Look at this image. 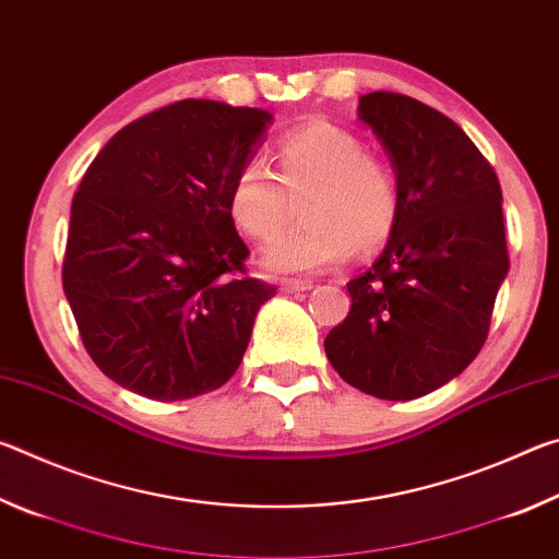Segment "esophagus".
Returning <instances> with one entry per match:
<instances>
[{"label": "esophagus", "instance_id": "obj_1", "mask_svg": "<svg viewBox=\"0 0 559 559\" xmlns=\"http://www.w3.org/2000/svg\"><path fill=\"white\" fill-rule=\"evenodd\" d=\"M310 288H313V281H298V278L281 281V290H286V293H306Z\"/></svg>", "mask_w": 559, "mask_h": 559}]
</instances>
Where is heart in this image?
<instances>
[{
  "label": "heart",
  "mask_w": 559,
  "mask_h": 559,
  "mask_svg": "<svg viewBox=\"0 0 559 559\" xmlns=\"http://www.w3.org/2000/svg\"><path fill=\"white\" fill-rule=\"evenodd\" d=\"M278 177L249 159L231 177L226 210L236 229L269 241L302 197V226L278 236L261 263L273 273H320L347 261L355 246L374 251L390 241L402 214V192L390 165L365 153L355 132L328 120L308 122L278 140Z\"/></svg>",
  "instance_id": "obj_1"
}]
</instances>
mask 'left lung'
<instances>
[{
  "mask_svg": "<svg viewBox=\"0 0 559 559\" xmlns=\"http://www.w3.org/2000/svg\"><path fill=\"white\" fill-rule=\"evenodd\" d=\"M390 155L402 214L382 257L347 283L349 313L325 337L347 384L406 402L461 374L484 347L508 276L496 169L456 122L402 93L359 98Z\"/></svg>",
  "mask_w": 559,
  "mask_h": 559,
  "instance_id": "1",
  "label": "left lung"
}]
</instances>
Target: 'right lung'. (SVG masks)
<instances>
[{"instance_id": "add662e5", "label": "right lung", "mask_w": 559, "mask_h": 559, "mask_svg": "<svg viewBox=\"0 0 559 559\" xmlns=\"http://www.w3.org/2000/svg\"><path fill=\"white\" fill-rule=\"evenodd\" d=\"M271 112L179 100L112 135L71 204L63 293L100 372L182 402L239 370L276 288L243 276L249 249L226 189L257 155Z\"/></svg>"}]
</instances>
